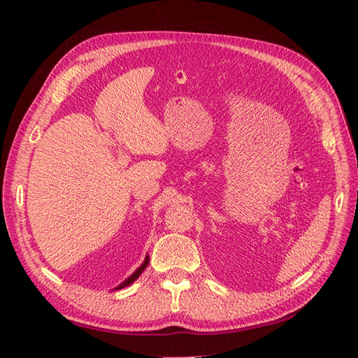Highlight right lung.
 I'll use <instances>...</instances> for the list:
<instances>
[{"instance_id":"add662e5","label":"right lung","mask_w":358,"mask_h":358,"mask_svg":"<svg viewBox=\"0 0 358 358\" xmlns=\"http://www.w3.org/2000/svg\"><path fill=\"white\" fill-rule=\"evenodd\" d=\"M148 264H149V257H146V259H145V262H143V264L140 266V267L136 270V272H134L131 276H129L127 280H124V282H122L121 285H119L116 289H121V288H124V287H127V285H129V284H133L134 280H136V279H137L140 275L143 273V270L148 267Z\"/></svg>"}]
</instances>
